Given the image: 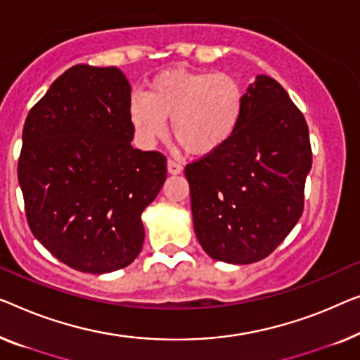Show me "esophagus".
<instances>
[{
  "mask_svg": "<svg viewBox=\"0 0 360 360\" xmlns=\"http://www.w3.org/2000/svg\"><path fill=\"white\" fill-rule=\"evenodd\" d=\"M167 169H169V174H172V175H179V174H181V170H184V165H181V164L179 162V160L169 159Z\"/></svg>",
  "mask_w": 360,
  "mask_h": 360,
  "instance_id": "34e87169",
  "label": "esophagus"
}]
</instances>
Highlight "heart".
Segmentation results:
<instances>
[{"mask_svg":"<svg viewBox=\"0 0 360 360\" xmlns=\"http://www.w3.org/2000/svg\"><path fill=\"white\" fill-rule=\"evenodd\" d=\"M247 92L231 75L172 68L149 81L146 94L129 98V120L144 144L172 133L193 155H210L224 148L240 128Z\"/></svg>","mask_w":360,"mask_h":360,"instance_id":"obj_1","label":"heart"}]
</instances>
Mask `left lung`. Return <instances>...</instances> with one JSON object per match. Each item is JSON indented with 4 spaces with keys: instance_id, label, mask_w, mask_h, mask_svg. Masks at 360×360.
Wrapping results in <instances>:
<instances>
[{
    "instance_id": "left-lung-1",
    "label": "left lung",
    "mask_w": 360,
    "mask_h": 360,
    "mask_svg": "<svg viewBox=\"0 0 360 360\" xmlns=\"http://www.w3.org/2000/svg\"><path fill=\"white\" fill-rule=\"evenodd\" d=\"M310 169L304 115L278 81L258 76L233 138L185 167L202 250L233 264L266 258L304 212Z\"/></svg>"
}]
</instances>
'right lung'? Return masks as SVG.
Here are the masks:
<instances>
[{
  "instance_id": "obj_1",
  "label": "right lung",
  "mask_w": 360,
  "mask_h": 360,
  "mask_svg": "<svg viewBox=\"0 0 360 360\" xmlns=\"http://www.w3.org/2000/svg\"><path fill=\"white\" fill-rule=\"evenodd\" d=\"M131 86L115 66L76 65L35 105L22 129L18 179L34 237L61 263L103 274L143 248L141 212L167 159L131 146Z\"/></svg>"
}]
</instances>
